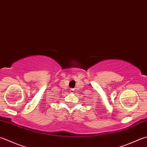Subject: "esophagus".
Segmentation results:
<instances>
[{
    "label": "esophagus",
    "mask_w": 147,
    "mask_h": 147,
    "mask_svg": "<svg viewBox=\"0 0 147 147\" xmlns=\"http://www.w3.org/2000/svg\"><path fill=\"white\" fill-rule=\"evenodd\" d=\"M71 92H73V91H74V88H71Z\"/></svg>",
    "instance_id": "1"
}]
</instances>
